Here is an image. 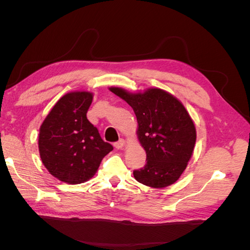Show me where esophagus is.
<instances>
[{"mask_svg": "<svg viewBox=\"0 0 250 250\" xmlns=\"http://www.w3.org/2000/svg\"><path fill=\"white\" fill-rule=\"evenodd\" d=\"M124 145H125V141L123 139H121V140H119L118 142L115 143V147L117 149H122L124 147Z\"/></svg>", "mask_w": 250, "mask_h": 250, "instance_id": "esophagus-1", "label": "esophagus"}]
</instances>
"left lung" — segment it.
<instances>
[{"mask_svg":"<svg viewBox=\"0 0 250 250\" xmlns=\"http://www.w3.org/2000/svg\"><path fill=\"white\" fill-rule=\"evenodd\" d=\"M109 89L129 104L137 116L138 138L147 163L133 171L134 178L157 188L175 183L186 170L196 142L195 125L184 105L161 88L139 94L120 87Z\"/></svg>","mask_w":250,"mask_h":250,"instance_id":"left-lung-1","label":"left lung"}]
</instances>
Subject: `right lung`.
Here are the masks:
<instances>
[{
    "mask_svg": "<svg viewBox=\"0 0 250 250\" xmlns=\"http://www.w3.org/2000/svg\"><path fill=\"white\" fill-rule=\"evenodd\" d=\"M93 95L73 92L60 98L40 129L42 162L53 176L70 185L92 178L113 147L86 118Z\"/></svg>",
    "mask_w": 250,
    "mask_h": 250,
    "instance_id": "1",
    "label": "right lung"
}]
</instances>
